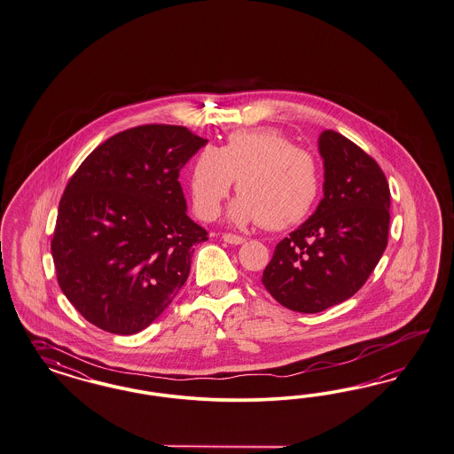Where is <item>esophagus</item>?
Masks as SVG:
<instances>
[{
  "label": "esophagus",
  "mask_w": 454,
  "mask_h": 454,
  "mask_svg": "<svg viewBox=\"0 0 454 454\" xmlns=\"http://www.w3.org/2000/svg\"><path fill=\"white\" fill-rule=\"evenodd\" d=\"M223 241L228 245H243L245 238L243 236L231 235V233H224L223 235Z\"/></svg>",
  "instance_id": "34e87169"
}]
</instances>
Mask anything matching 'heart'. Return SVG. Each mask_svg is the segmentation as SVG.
<instances>
[{"instance_id":"1","label":"heart","mask_w":454,"mask_h":454,"mask_svg":"<svg viewBox=\"0 0 454 454\" xmlns=\"http://www.w3.org/2000/svg\"><path fill=\"white\" fill-rule=\"evenodd\" d=\"M235 179L239 196L228 211L235 224L262 221L271 230L290 228L312 213L320 192L312 154L273 129L239 130L219 149H201L189 171L194 213L216 218Z\"/></svg>"}]
</instances>
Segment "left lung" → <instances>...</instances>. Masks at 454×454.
<instances>
[{
  "label": "left lung",
  "instance_id": "left-lung-1",
  "mask_svg": "<svg viewBox=\"0 0 454 454\" xmlns=\"http://www.w3.org/2000/svg\"><path fill=\"white\" fill-rule=\"evenodd\" d=\"M324 198L282 239L262 282L283 307L317 313L359 292L387 247L391 191L374 159L342 134L318 137Z\"/></svg>",
  "mask_w": 454,
  "mask_h": 454
}]
</instances>
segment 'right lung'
<instances>
[{"label": "right lung", "mask_w": 454, "mask_h": 454, "mask_svg": "<svg viewBox=\"0 0 454 454\" xmlns=\"http://www.w3.org/2000/svg\"><path fill=\"white\" fill-rule=\"evenodd\" d=\"M207 144L181 125L115 134L80 164L59 206L51 254L63 295L95 327H149L188 280L206 230L186 215L179 172Z\"/></svg>", "instance_id": "1"}]
</instances>
